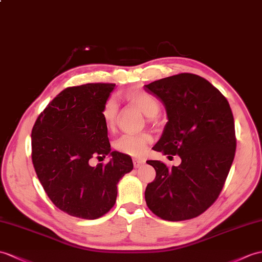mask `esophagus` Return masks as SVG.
Here are the masks:
<instances>
[{"instance_id":"obj_1","label":"esophagus","mask_w":262,"mask_h":262,"mask_svg":"<svg viewBox=\"0 0 262 262\" xmlns=\"http://www.w3.org/2000/svg\"><path fill=\"white\" fill-rule=\"evenodd\" d=\"M133 163H134V166H135L136 168H138V167H141L143 165V164L145 163V161L142 160V159H134Z\"/></svg>"}]
</instances>
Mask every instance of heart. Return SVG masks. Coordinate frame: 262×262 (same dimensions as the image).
<instances>
[{"instance_id":"obj_1","label":"heart","mask_w":262,"mask_h":262,"mask_svg":"<svg viewBox=\"0 0 262 262\" xmlns=\"http://www.w3.org/2000/svg\"><path fill=\"white\" fill-rule=\"evenodd\" d=\"M124 97L141 109V112L149 118L155 117L160 113L159 101L155 97L145 93L143 90L126 91ZM101 116L107 129L113 130L116 126L118 117V103L116 100L111 98L105 102V105L102 107ZM150 141L151 137L147 134H125L115 142V148L119 153L129 156H139L144 153L146 146L150 143Z\"/></svg>"}]
</instances>
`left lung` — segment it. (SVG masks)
Returning <instances> with one entry per match:
<instances>
[{
	"label": "left lung",
	"instance_id": "8db88e82",
	"mask_svg": "<svg viewBox=\"0 0 262 262\" xmlns=\"http://www.w3.org/2000/svg\"><path fill=\"white\" fill-rule=\"evenodd\" d=\"M165 106L167 123L154 150L179 155L171 169L147 161L156 178L146 187V204L167 221L196 217L222 191L235 153L233 115L213 84L193 74L163 78L145 86Z\"/></svg>",
	"mask_w": 262,
	"mask_h": 262
}]
</instances>
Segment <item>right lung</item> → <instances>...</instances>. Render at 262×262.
I'll list each match as a JSON object with an SVG mask.
<instances>
[{
  "label": "right lung",
  "instance_id": "obj_1",
  "mask_svg": "<svg viewBox=\"0 0 262 262\" xmlns=\"http://www.w3.org/2000/svg\"><path fill=\"white\" fill-rule=\"evenodd\" d=\"M115 83H87L62 90L33 126L32 162L49 199L69 215L95 220L111 210L119 180L129 173L132 157L112 151L102 107ZM111 157L90 167L93 157Z\"/></svg>",
  "mask_w": 262,
  "mask_h": 262
}]
</instances>
